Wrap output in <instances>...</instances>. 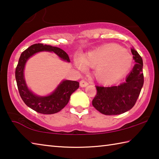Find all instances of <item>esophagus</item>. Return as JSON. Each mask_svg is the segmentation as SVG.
Returning a JSON list of instances; mask_svg holds the SVG:
<instances>
[{
	"label": "esophagus",
	"instance_id": "34e87169",
	"mask_svg": "<svg viewBox=\"0 0 159 159\" xmlns=\"http://www.w3.org/2000/svg\"><path fill=\"white\" fill-rule=\"evenodd\" d=\"M88 85V83L85 81V80H81L80 81V86L81 88H84V87H86Z\"/></svg>",
	"mask_w": 159,
	"mask_h": 159
}]
</instances>
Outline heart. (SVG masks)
I'll use <instances>...</instances> for the list:
<instances>
[{
	"label": "heart",
	"instance_id": "heart-1",
	"mask_svg": "<svg viewBox=\"0 0 159 159\" xmlns=\"http://www.w3.org/2000/svg\"><path fill=\"white\" fill-rule=\"evenodd\" d=\"M133 64L131 54L117 44H107L90 51L83 58L75 60L80 71L86 67L95 68L94 76L99 82L107 83L119 79L130 69Z\"/></svg>",
	"mask_w": 159,
	"mask_h": 159
}]
</instances>
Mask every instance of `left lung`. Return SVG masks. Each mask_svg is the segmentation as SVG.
I'll return each instance as SVG.
<instances>
[{"instance_id": "obj_1", "label": "left lung", "mask_w": 159, "mask_h": 159, "mask_svg": "<svg viewBox=\"0 0 159 159\" xmlns=\"http://www.w3.org/2000/svg\"><path fill=\"white\" fill-rule=\"evenodd\" d=\"M135 61L125 81L117 86H96L97 95L93 100V106L104 115H118L129 111L134 107L144 84L142 72L143 61L141 56L131 48Z\"/></svg>"}]
</instances>
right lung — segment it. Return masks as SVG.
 Masks as SVG:
<instances>
[{"label": "right lung", "instance_id": "1", "mask_svg": "<svg viewBox=\"0 0 159 159\" xmlns=\"http://www.w3.org/2000/svg\"><path fill=\"white\" fill-rule=\"evenodd\" d=\"M41 51L54 52L62 60L67 62L70 61L69 55L60 48L42 43L32 45L21 54L16 67L15 79L19 93L26 105L40 114H52L61 111L68 104L71 94L79 88V83L74 80H63L56 89L47 96L36 95L32 93L26 83L24 70L29 59Z\"/></svg>", "mask_w": 159, "mask_h": 159}]
</instances>
